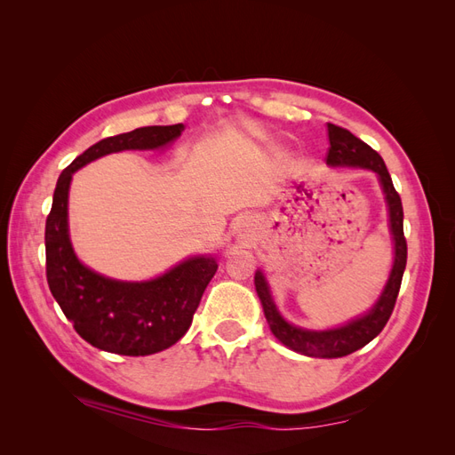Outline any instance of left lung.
Returning <instances> with one entry per match:
<instances>
[{"mask_svg": "<svg viewBox=\"0 0 455 455\" xmlns=\"http://www.w3.org/2000/svg\"><path fill=\"white\" fill-rule=\"evenodd\" d=\"M328 140H330V148L326 154V163L330 167H363V169L374 171L379 176L385 199H387V204H389V224H391L393 239H395V264L389 275V281L385 284L374 309H371L368 315L361 316V319L351 321L346 326H339L334 330H323V332H313V330H301L298 326L288 324L273 304L266 277L261 275V271L256 273L254 277L256 292L259 296L261 306H264L266 319L273 336L281 343H284L286 347L294 349L296 353L307 355V356H319V359H336V356H346L356 349L364 347L366 343H370L381 332L395 309L396 296H398V291H401L403 275L406 267V256H408V246H406L404 228H403V218H404L403 201H401V196L396 194L391 174L387 167H385L381 156L376 149H371L366 142L356 139V136L351 134L347 129L332 125V123H328Z\"/></svg>", "mask_w": 455, "mask_h": 455, "instance_id": "8db88e82", "label": "left lung"}]
</instances>
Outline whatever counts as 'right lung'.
I'll return each mask as SVG.
<instances>
[{
    "mask_svg": "<svg viewBox=\"0 0 455 455\" xmlns=\"http://www.w3.org/2000/svg\"><path fill=\"white\" fill-rule=\"evenodd\" d=\"M182 131L184 125L178 123L108 136L59 176L45 222L47 283L66 319L92 347L146 356L174 346L188 332L204 288L218 269L214 258H191L154 281L121 283L81 264L68 235V189L77 169L114 151L161 148Z\"/></svg>",
    "mask_w": 455,
    "mask_h": 455,
    "instance_id": "right-lung-1",
    "label": "right lung"
}]
</instances>
